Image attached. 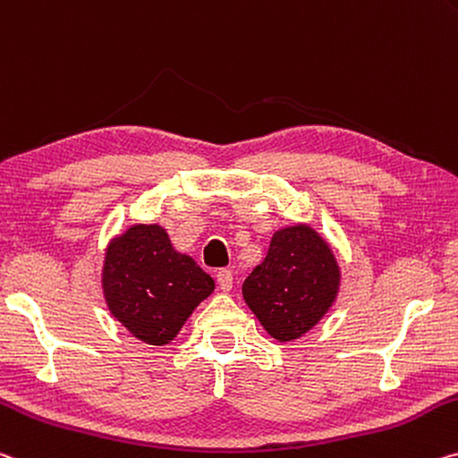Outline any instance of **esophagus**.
<instances>
[{
	"label": "esophagus",
	"instance_id": "1",
	"mask_svg": "<svg viewBox=\"0 0 458 458\" xmlns=\"http://www.w3.org/2000/svg\"><path fill=\"white\" fill-rule=\"evenodd\" d=\"M216 281H217V287H220L224 293H228L232 289V283H234V277H232L228 268H220V271L216 273Z\"/></svg>",
	"mask_w": 458,
	"mask_h": 458
}]
</instances>
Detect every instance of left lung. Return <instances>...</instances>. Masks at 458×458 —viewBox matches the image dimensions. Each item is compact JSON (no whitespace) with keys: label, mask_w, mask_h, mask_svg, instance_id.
Returning <instances> with one entry per match:
<instances>
[{"label":"left lung","mask_w":458,"mask_h":458,"mask_svg":"<svg viewBox=\"0 0 458 458\" xmlns=\"http://www.w3.org/2000/svg\"><path fill=\"white\" fill-rule=\"evenodd\" d=\"M338 289L340 267L330 244L308 224H293L275 232L242 297L268 336L292 343L328 314Z\"/></svg>","instance_id":"8db88e82"}]
</instances>
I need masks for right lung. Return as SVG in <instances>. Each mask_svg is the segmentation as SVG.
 Masks as SVG:
<instances>
[{"mask_svg": "<svg viewBox=\"0 0 458 458\" xmlns=\"http://www.w3.org/2000/svg\"><path fill=\"white\" fill-rule=\"evenodd\" d=\"M101 287L107 310L142 343L165 346L214 292V279L175 250L158 224H134L106 249Z\"/></svg>", "mask_w": 458, "mask_h": 458, "instance_id": "1", "label": "right lung"}]
</instances>
